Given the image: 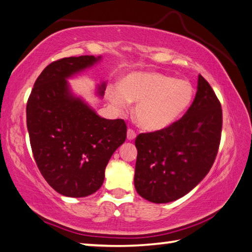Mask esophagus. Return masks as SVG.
Returning <instances> with one entry per match:
<instances>
[{"label": "esophagus", "instance_id": "34e87169", "mask_svg": "<svg viewBox=\"0 0 252 252\" xmlns=\"http://www.w3.org/2000/svg\"><path fill=\"white\" fill-rule=\"evenodd\" d=\"M135 137H136V133L133 129L127 130V139H128V141H133Z\"/></svg>", "mask_w": 252, "mask_h": 252}]
</instances>
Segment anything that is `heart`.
<instances>
[{"instance_id": "obj_1", "label": "heart", "mask_w": 252, "mask_h": 252, "mask_svg": "<svg viewBox=\"0 0 252 252\" xmlns=\"http://www.w3.org/2000/svg\"><path fill=\"white\" fill-rule=\"evenodd\" d=\"M191 81L175 79L158 72L136 71L124 78L121 89L109 94L115 108L123 111L135 102L134 117L139 127L148 131L162 130L183 116L194 98Z\"/></svg>"}]
</instances>
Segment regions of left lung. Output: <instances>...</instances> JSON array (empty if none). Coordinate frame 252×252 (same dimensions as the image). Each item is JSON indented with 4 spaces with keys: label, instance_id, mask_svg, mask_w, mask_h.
I'll return each mask as SVG.
<instances>
[{
    "label": "left lung",
    "instance_id": "obj_1",
    "mask_svg": "<svg viewBox=\"0 0 252 252\" xmlns=\"http://www.w3.org/2000/svg\"><path fill=\"white\" fill-rule=\"evenodd\" d=\"M221 130V104L199 75L195 98L182 118L167 128L136 137L134 184L138 194L153 203L188 194L211 170Z\"/></svg>",
    "mask_w": 252,
    "mask_h": 252
}]
</instances>
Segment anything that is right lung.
Returning a JSON list of instances; mask_svg holds the SVG:
<instances>
[{
    "label": "right lung",
    "mask_w": 252,
    "mask_h": 252,
    "mask_svg": "<svg viewBox=\"0 0 252 252\" xmlns=\"http://www.w3.org/2000/svg\"><path fill=\"white\" fill-rule=\"evenodd\" d=\"M100 59L80 56L53 61L28 99L27 126L35 163L49 185L64 196L84 197L100 189L111 155L126 139L125 122L99 116L72 94L67 80ZM105 89L101 82L98 96Z\"/></svg>",
    "instance_id": "add662e5"
}]
</instances>
